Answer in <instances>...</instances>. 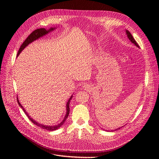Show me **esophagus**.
Segmentation results:
<instances>
[{"label":"esophagus","mask_w":159,"mask_h":159,"mask_svg":"<svg viewBox=\"0 0 159 159\" xmlns=\"http://www.w3.org/2000/svg\"><path fill=\"white\" fill-rule=\"evenodd\" d=\"M84 88L85 89H85H88L89 88V86L88 84H85V85H84Z\"/></svg>","instance_id":"1"}]
</instances>
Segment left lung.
Masks as SVG:
<instances>
[{
	"instance_id": "left-lung-1",
	"label": "left lung",
	"mask_w": 159,
	"mask_h": 159,
	"mask_svg": "<svg viewBox=\"0 0 159 159\" xmlns=\"http://www.w3.org/2000/svg\"><path fill=\"white\" fill-rule=\"evenodd\" d=\"M126 34H127V35L128 38H129V39L130 40V41H131V42L133 43V44H134L136 46H137L138 48H139V46L138 44H137V43L136 42L135 40H134V38H133V37L132 34H131L127 30H126ZM119 129H120V128H119ZM116 130H117V129H115V131H116Z\"/></svg>"
}]
</instances>
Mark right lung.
<instances>
[{
	"label": "right lung",
	"mask_w": 159,
	"mask_h": 159,
	"mask_svg": "<svg viewBox=\"0 0 159 159\" xmlns=\"http://www.w3.org/2000/svg\"><path fill=\"white\" fill-rule=\"evenodd\" d=\"M56 29V28H50V29L48 30H46V28H39V29H37V30H35L34 31H33L28 36V38H26V39L25 40V41L24 42L22 43V44L21 45L20 49H19L18 52V54H17V56L20 54V52L25 48L29 44H30V43H32V42H34V40L38 39V38H40V37H42L43 36H44L46 34H48L49 32L54 30ZM72 97H73V95H71L70 98L69 99L68 102H67V104H66V115L65 117L63 119V121H62L60 123H59L58 125H53V126H48V125H42V124H40L38 122L34 121L32 118L30 117V116L29 115H28L27 113V112L26 111V110L24 109V107H22V105L20 104V103L19 102V100H18V98H17V101H18V105H20V107L22 109V110L24 111V112L25 113V114L27 115V117L29 118V119L30 120V121L34 123L36 125L40 127L42 129H46L48 130V131H55V130L59 129L60 127H61L62 125H63L64 123V122L66 121V119L68 118V115H69V113H70V100L71 99Z\"/></svg>",
	"instance_id": "add662e5"
}]
</instances>
